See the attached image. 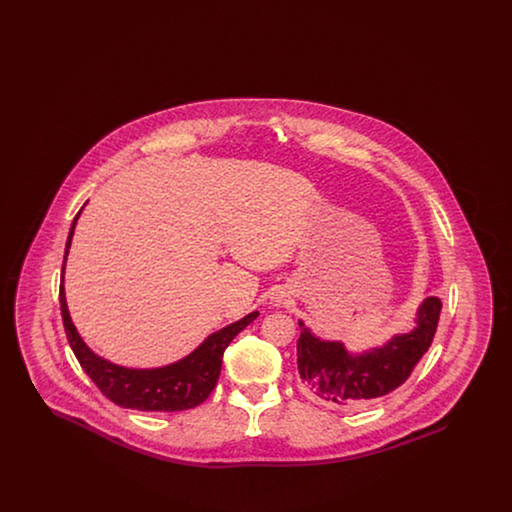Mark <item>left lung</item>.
<instances>
[{"label": "left lung", "mask_w": 512, "mask_h": 512, "mask_svg": "<svg viewBox=\"0 0 512 512\" xmlns=\"http://www.w3.org/2000/svg\"><path fill=\"white\" fill-rule=\"evenodd\" d=\"M439 313V297H426L416 313L414 330L363 355H349L340 341L318 340L299 322L297 370L303 386L322 401L341 407L365 405L388 395L407 382L416 363L430 349Z\"/></svg>", "instance_id": "obj_1"}]
</instances>
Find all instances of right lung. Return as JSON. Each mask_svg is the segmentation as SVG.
<instances>
[{
  "instance_id": "obj_1",
  "label": "right lung",
  "mask_w": 512,
  "mask_h": 512,
  "mask_svg": "<svg viewBox=\"0 0 512 512\" xmlns=\"http://www.w3.org/2000/svg\"><path fill=\"white\" fill-rule=\"evenodd\" d=\"M78 215L74 217L73 226L69 232V240L65 247V261L73 240L74 224ZM65 261L61 270L59 301H61V315H63L67 340L71 343V349L78 363L92 378V382L98 386L99 391L124 409L174 413V411L194 409L199 403H203L217 386L224 349L247 324H251L255 318L259 317V313L253 311L242 320L211 334L195 349L194 353H190L188 357H184L174 365L151 368V370H134V368L113 365L98 357L96 353H92V349L78 336L71 322L67 301H65V290H63Z\"/></svg>"
}]
</instances>
